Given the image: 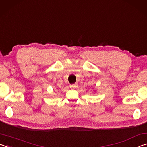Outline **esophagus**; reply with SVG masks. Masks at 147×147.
<instances>
[{"label":"esophagus","instance_id":"esophagus-1","mask_svg":"<svg viewBox=\"0 0 147 147\" xmlns=\"http://www.w3.org/2000/svg\"><path fill=\"white\" fill-rule=\"evenodd\" d=\"M78 87V83H75V84H71L70 85V88L71 89H76Z\"/></svg>","mask_w":147,"mask_h":147}]
</instances>
